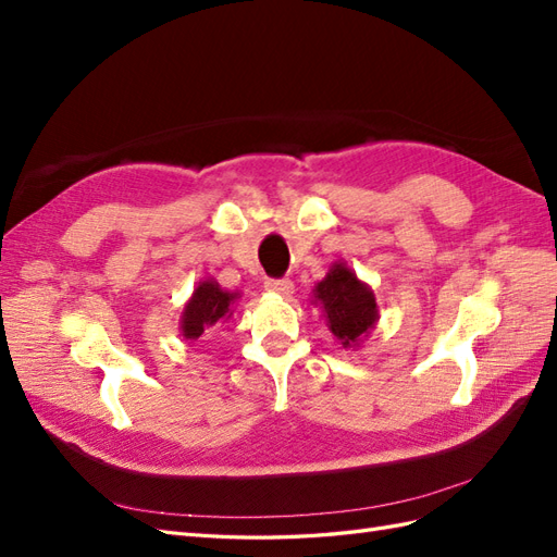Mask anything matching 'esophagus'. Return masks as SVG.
Listing matches in <instances>:
<instances>
[{
	"instance_id": "34e87169",
	"label": "esophagus",
	"mask_w": 557,
	"mask_h": 557,
	"mask_svg": "<svg viewBox=\"0 0 557 557\" xmlns=\"http://www.w3.org/2000/svg\"><path fill=\"white\" fill-rule=\"evenodd\" d=\"M264 288L269 293H278V295H290L295 290V285L290 278H267Z\"/></svg>"
}]
</instances>
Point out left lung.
Instances as JSON below:
<instances>
[{
    "mask_svg": "<svg viewBox=\"0 0 557 557\" xmlns=\"http://www.w3.org/2000/svg\"><path fill=\"white\" fill-rule=\"evenodd\" d=\"M313 295L323 305L332 334L344 346L360 342V336L372 330L379 318L374 293L342 262L330 269V274L315 285Z\"/></svg>",
    "mask_w": 557,
    "mask_h": 557,
    "instance_id": "8db88e82",
    "label": "left lung"
}]
</instances>
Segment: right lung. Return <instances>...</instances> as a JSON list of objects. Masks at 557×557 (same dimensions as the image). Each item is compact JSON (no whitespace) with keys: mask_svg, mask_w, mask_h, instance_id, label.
Here are the masks:
<instances>
[{"mask_svg":"<svg viewBox=\"0 0 557 557\" xmlns=\"http://www.w3.org/2000/svg\"><path fill=\"white\" fill-rule=\"evenodd\" d=\"M232 293L221 290V285L213 281H205L197 285V290L193 293V299L188 301V307L183 311L181 320V330L185 339H199L205 330L213 327L215 323L230 313V305L234 301Z\"/></svg>","mask_w":557,"mask_h":557,"instance_id":"obj_1","label":"right lung"}]
</instances>
